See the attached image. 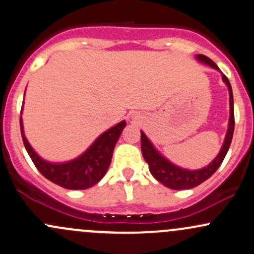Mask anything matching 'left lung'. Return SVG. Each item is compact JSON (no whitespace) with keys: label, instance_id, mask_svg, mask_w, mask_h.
<instances>
[{"label":"left lung","instance_id":"left-lung-1","mask_svg":"<svg viewBox=\"0 0 254 254\" xmlns=\"http://www.w3.org/2000/svg\"><path fill=\"white\" fill-rule=\"evenodd\" d=\"M196 59L199 61L204 62V64H209L210 67L219 69L217 64L210 60L205 55H198ZM222 79L226 82L228 90H229V104H230V118H229V127H228V132L226 135V140H224L223 146L219 151L218 156L210 163L207 167L203 168L199 170H186L182 168L176 167L167 161L163 156L159 155L156 151L155 147L152 146L146 135L141 132V152L144 156V159L146 163L149 164V169L153 178L156 180L163 184L164 186L169 187L172 190H190L193 187H196L198 185L203 184L205 180L210 178L216 170L218 169L219 165L222 164L224 157H226L228 150H229L230 142L233 139V133H234V101H233V91L230 82L224 74H222Z\"/></svg>","mask_w":254,"mask_h":254}]
</instances>
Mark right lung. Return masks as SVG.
Returning a JSON list of instances; mask_svg holds the SVG:
<instances>
[{
  "mask_svg": "<svg viewBox=\"0 0 254 254\" xmlns=\"http://www.w3.org/2000/svg\"><path fill=\"white\" fill-rule=\"evenodd\" d=\"M125 127L126 122L121 121L98 136L90 149L82 153L80 157L67 163L53 164L43 161L32 150L22 132V122L20 119L22 141L33 164L44 178L67 190H86L99 182L109 168L114 147Z\"/></svg>",
  "mask_w": 254,
  "mask_h": 254,
  "instance_id": "right-lung-1",
  "label": "right lung"
}]
</instances>
